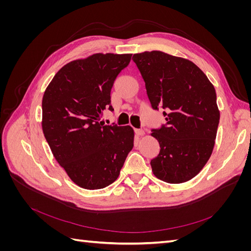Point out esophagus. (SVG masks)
Returning a JSON list of instances; mask_svg holds the SVG:
<instances>
[{
	"label": "esophagus",
	"instance_id": "1",
	"mask_svg": "<svg viewBox=\"0 0 251 251\" xmlns=\"http://www.w3.org/2000/svg\"><path fill=\"white\" fill-rule=\"evenodd\" d=\"M135 133H136V135L142 136V135L144 134V131L142 130V128H136V130H135Z\"/></svg>",
	"mask_w": 251,
	"mask_h": 251
}]
</instances>
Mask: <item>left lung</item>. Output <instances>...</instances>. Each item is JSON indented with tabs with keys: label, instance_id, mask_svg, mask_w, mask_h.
Segmentation results:
<instances>
[{
	"label": "left lung",
	"instance_id": "8db88e82",
	"mask_svg": "<svg viewBox=\"0 0 251 251\" xmlns=\"http://www.w3.org/2000/svg\"><path fill=\"white\" fill-rule=\"evenodd\" d=\"M133 60L151 108H162L166 120L151 128L160 146L151 171L168 183H183L200 173L214 150L220 120L216 90L188 59L151 51L134 54Z\"/></svg>",
	"mask_w": 251,
	"mask_h": 251
}]
</instances>
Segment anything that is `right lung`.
Masks as SVG:
<instances>
[{
	"instance_id": "obj_1",
	"label": "right lung",
	"mask_w": 251,
	"mask_h": 251,
	"mask_svg": "<svg viewBox=\"0 0 251 251\" xmlns=\"http://www.w3.org/2000/svg\"><path fill=\"white\" fill-rule=\"evenodd\" d=\"M132 54L97 53L65 65L44 93L43 132L52 154L78 186L112 184L134 147L130 126L100 121L111 105V89Z\"/></svg>"
}]
</instances>
